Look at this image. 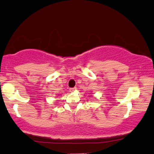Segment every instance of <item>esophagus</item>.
<instances>
[{"label":"esophagus","instance_id":"esophagus-1","mask_svg":"<svg viewBox=\"0 0 154 154\" xmlns=\"http://www.w3.org/2000/svg\"><path fill=\"white\" fill-rule=\"evenodd\" d=\"M76 89H77V88H76V87H73V88L69 89V91H74L76 90Z\"/></svg>","mask_w":154,"mask_h":154}]
</instances>
